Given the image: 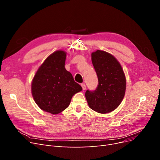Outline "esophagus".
Returning <instances> with one entry per match:
<instances>
[{"label": "esophagus", "mask_w": 160, "mask_h": 160, "mask_svg": "<svg viewBox=\"0 0 160 160\" xmlns=\"http://www.w3.org/2000/svg\"><path fill=\"white\" fill-rule=\"evenodd\" d=\"M81 87H82V89H83V90H85L86 89V85L85 83H82L81 84Z\"/></svg>", "instance_id": "esophagus-1"}]
</instances>
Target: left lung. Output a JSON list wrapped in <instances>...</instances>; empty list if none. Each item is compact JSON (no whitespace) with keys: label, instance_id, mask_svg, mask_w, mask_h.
Wrapping results in <instances>:
<instances>
[{"label":"left lung","instance_id":"left-lung-1","mask_svg":"<svg viewBox=\"0 0 160 160\" xmlns=\"http://www.w3.org/2000/svg\"><path fill=\"white\" fill-rule=\"evenodd\" d=\"M91 61L98 77L96 90H87L89 107L99 113L114 111L122 103L126 89V79L122 65L110 53L97 50L91 53Z\"/></svg>","mask_w":160,"mask_h":160}]
</instances>
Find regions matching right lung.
Here are the masks:
<instances>
[{
  "mask_svg": "<svg viewBox=\"0 0 160 160\" xmlns=\"http://www.w3.org/2000/svg\"><path fill=\"white\" fill-rule=\"evenodd\" d=\"M67 52H52L38 67L31 83L34 101L42 110L53 115L68 108L72 97L82 88L65 68Z\"/></svg>",
  "mask_w": 160,
  "mask_h": 160,
  "instance_id": "right-lung-1",
  "label": "right lung"
}]
</instances>
